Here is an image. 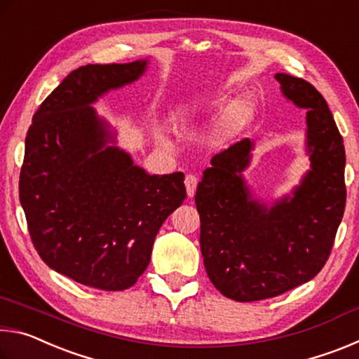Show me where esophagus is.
Instances as JSON below:
<instances>
[{
  "instance_id": "34e87169",
  "label": "esophagus",
  "mask_w": 359,
  "mask_h": 359,
  "mask_svg": "<svg viewBox=\"0 0 359 359\" xmlns=\"http://www.w3.org/2000/svg\"><path fill=\"white\" fill-rule=\"evenodd\" d=\"M185 187H187V194L188 198H193L194 196V191H196V187H198V177L193 174H188L185 177Z\"/></svg>"
}]
</instances>
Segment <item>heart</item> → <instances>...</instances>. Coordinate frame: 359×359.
Listing matches in <instances>:
<instances>
[{"mask_svg": "<svg viewBox=\"0 0 359 359\" xmlns=\"http://www.w3.org/2000/svg\"><path fill=\"white\" fill-rule=\"evenodd\" d=\"M212 102H214V101H212ZM250 112H252V107L247 106V104L233 109L231 114L228 115L226 121H224L222 128L218 130L217 137L220 139V137H226L228 135H231V133H233L242 123V120H245L248 117V114H250ZM193 117H194V107H185L179 112V121L182 125L191 123Z\"/></svg>", "mask_w": 359, "mask_h": 359, "instance_id": "obj_1", "label": "heart"}]
</instances>
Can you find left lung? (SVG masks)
I'll return each instance as SVG.
<instances>
[{
	"label": "left lung",
	"mask_w": 359,
	"mask_h": 359,
	"mask_svg": "<svg viewBox=\"0 0 359 359\" xmlns=\"http://www.w3.org/2000/svg\"><path fill=\"white\" fill-rule=\"evenodd\" d=\"M282 95L306 109L311 169L267 204L244 179L255 142L244 139L210 160L196 196L199 244L214 287L229 299H267L299 287L325 266L344 217L345 149L323 96L299 77L274 76Z\"/></svg>",
	"instance_id": "1"
}]
</instances>
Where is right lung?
Here are the masks:
<instances>
[{"mask_svg": "<svg viewBox=\"0 0 359 359\" xmlns=\"http://www.w3.org/2000/svg\"><path fill=\"white\" fill-rule=\"evenodd\" d=\"M149 60L72 71L33 115L20 171V204L39 257L87 287H133L150 263L163 222L187 196L184 174L150 175L115 145L92 106L136 82Z\"/></svg>", "mask_w": 359, "mask_h": 359, "instance_id": "obj_1", "label": "right lung"}]
</instances>
